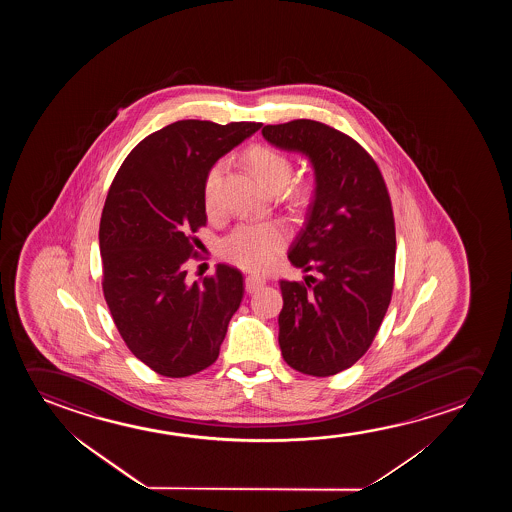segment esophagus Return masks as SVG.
<instances>
[{
    "label": "esophagus",
    "instance_id": "1",
    "mask_svg": "<svg viewBox=\"0 0 512 512\" xmlns=\"http://www.w3.org/2000/svg\"><path fill=\"white\" fill-rule=\"evenodd\" d=\"M246 292L253 294V292H259L260 288L266 285V280L260 276V274H248L246 276Z\"/></svg>",
    "mask_w": 512,
    "mask_h": 512
}]
</instances>
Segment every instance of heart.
Wrapping results in <instances>:
<instances>
[{"label": "heart", "instance_id": "b5f03b06", "mask_svg": "<svg viewBox=\"0 0 512 512\" xmlns=\"http://www.w3.org/2000/svg\"><path fill=\"white\" fill-rule=\"evenodd\" d=\"M246 161L264 187L271 192H280L292 178V161L271 147H252L246 152ZM225 161H220L210 169L204 182V201L208 208L217 203L218 185L224 176ZM287 243V231L280 224H243L222 241L220 252L225 260L243 269H264Z\"/></svg>", "mask_w": 512, "mask_h": 512}]
</instances>
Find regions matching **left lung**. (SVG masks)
I'll return each mask as SVG.
<instances>
[{
	"label": "left lung",
	"instance_id": "left-lung-1",
	"mask_svg": "<svg viewBox=\"0 0 512 512\" xmlns=\"http://www.w3.org/2000/svg\"><path fill=\"white\" fill-rule=\"evenodd\" d=\"M264 140L308 159L315 196L288 260L302 283L280 281L281 355L309 376H332L369 350L392 299L395 224L371 155L315 120L266 126Z\"/></svg>",
	"mask_w": 512,
	"mask_h": 512
}]
</instances>
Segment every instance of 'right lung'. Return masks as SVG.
Returning <instances> with one entry per match:
<instances>
[{
    "label": "right lung",
    "instance_id": "right-lung-1",
    "mask_svg": "<svg viewBox=\"0 0 512 512\" xmlns=\"http://www.w3.org/2000/svg\"><path fill=\"white\" fill-rule=\"evenodd\" d=\"M260 122L180 120L140 141L120 166L99 225L103 292L127 348L152 371L185 378L218 358L243 301V274L218 264L187 281L194 232L206 225L204 182Z\"/></svg>",
    "mask_w": 512,
    "mask_h": 512
}]
</instances>
